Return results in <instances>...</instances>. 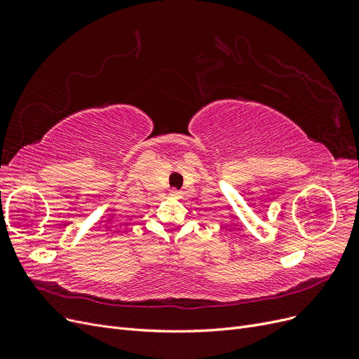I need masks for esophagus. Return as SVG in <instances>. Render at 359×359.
I'll list each match as a JSON object with an SVG mask.
<instances>
[{"mask_svg":"<svg viewBox=\"0 0 359 359\" xmlns=\"http://www.w3.org/2000/svg\"><path fill=\"white\" fill-rule=\"evenodd\" d=\"M170 196H172V198H175V199H178V198H181V193H180V191H177V190H173V191L170 193Z\"/></svg>","mask_w":359,"mask_h":359,"instance_id":"34e87169","label":"esophagus"}]
</instances>
